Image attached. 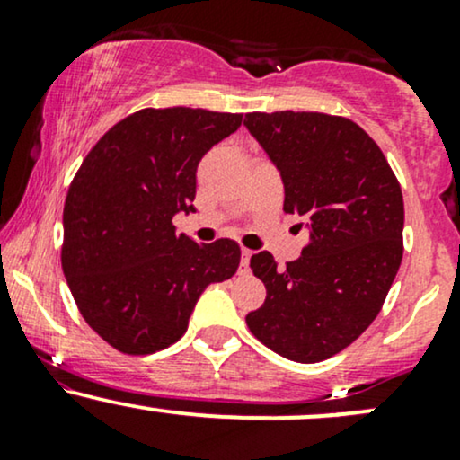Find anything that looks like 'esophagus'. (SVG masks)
Here are the masks:
<instances>
[{"label": "esophagus", "mask_w": 460, "mask_h": 460, "mask_svg": "<svg viewBox=\"0 0 460 460\" xmlns=\"http://www.w3.org/2000/svg\"><path fill=\"white\" fill-rule=\"evenodd\" d=\"M251 255H252V251H248V248H242V263H240V272H248V261H251Z\"/></svg>", "instance_id": "obj_1"}]
</instances>
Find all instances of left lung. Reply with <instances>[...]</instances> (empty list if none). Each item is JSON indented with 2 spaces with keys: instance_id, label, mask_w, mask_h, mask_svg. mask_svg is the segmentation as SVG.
<instances>
[{
  "instance_id": "1",
  "label": "left lung",
  "mask_w": 460,
  "mask_h": 460,
  "mask_svg": "<svg viewBox=\"0 0 460 460\" xmlns=\"http://www.w3.org/2000/svg\"><path fill=\"white\" fill-rule=\"evenodd\" d=\"M246 129L281 175L285 214L303 216L309 244L281 270L251 257L266 303L252 335L289 361L344 350L372 324L402 261L404 203L383 151L357 123L320 112H251Z\"/></svg>"
}]
</instances>
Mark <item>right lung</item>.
Returning <instances> with one entry per match:
<instances>
[{"label": "right lung", "mask_w": 460, "mask_h": 460, "mask_svg": "<svg viewBox=\"0 0 460 460\" xmlns=\"http://www.w3.org/2000/svg\"><path fill=\"white\" fill-rule=\"evenodd\" d=\"M242 114L140 110L116 123L79 166L65 200L62 270L79 314L125 355L175 344L209 283L240 266L234 240L197 244L172 218L197 212L200 157Z\"/></svg>", "instance_id": "add662e5"}]
</instances>
